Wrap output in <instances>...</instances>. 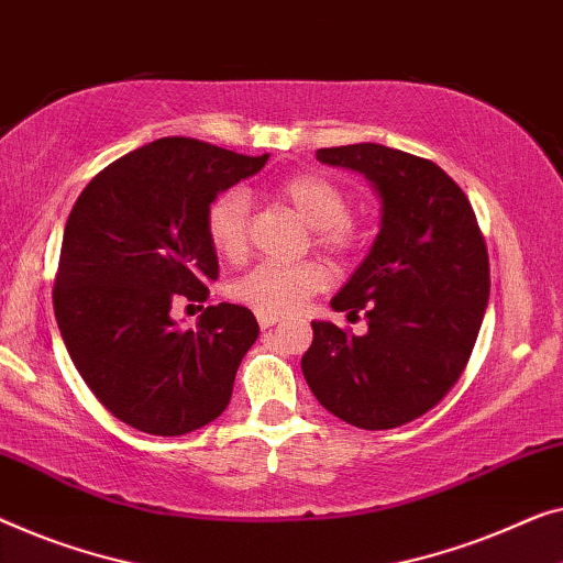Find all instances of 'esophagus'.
Returning <instances> with one entry per match:
<instances>
[{"instance_id": "34e87169", "label": "esophagus", "mask_w": 563, "mask_h": 563, "mask_svg": "<svg viewBox=\"0 0 563 563\" xmlns=\"http://www.w3.org/2000/svg\"><path fill=\"white\" fill-rule=\"evenodd\" d=\"M256 320H258V328H262V330H268V328H274L276 322H279V314H266V312H256Z\"/></svg>"}]
</instances>
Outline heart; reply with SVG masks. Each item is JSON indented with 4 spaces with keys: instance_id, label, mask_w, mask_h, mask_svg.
Returning <instances> with one entry per match:
<instances>
[{
    "instance_id": "b5f03b06",
    "label": "heart",
    "mask_w": 563,
    "mask_h": 563,
    "mask_svg": "<svg viewBox=\"0 0 563 563\" xmlns=\"http://www.w3.org/2000/svg\"><path fill=\"white\" fill-rule=\"evenodd\" d=\"M276 198L314 231V241L332 254L353 246L355 231L347 221V198L335 183L320 175H295L276 185ZM206 231L213 251L225 262H239L246 254L249 200L241 190H225L208 206ZM328 272L320 264H274L264 262L243 274L231 287L233 299L256 312L287 314L309 295L324 289Z\"/></svg>"
}]
</instances>
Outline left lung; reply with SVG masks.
Here are the masks:
<instances>
[{
    "mask_svg": "<svg viewBox=\"0 0 563 563\" xmlns=\"http://www.w3.org/2000/svg\"><path fill=\"white\" fill-rule=\"evenodd\" d=\"M317 159L371 183L378 235L342 289L335 312H363L365 335L314 320L301 355L309 390L361 429H394L446 396L475 347L490 266L464 192L434 162L383 144L317 150Z\"/></svg>",
    "mask_w": 563,
    "mask_h": 563,
    "instance_id": "1",
    "label": "left lung"
}]
</instances>
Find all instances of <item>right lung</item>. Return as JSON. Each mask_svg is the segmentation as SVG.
I'll use <instances>...</instances> for the list:
<instances>
[{
	"label": "right lung",
	"instance_id": "obj_1",
	"mask_svg": "<svg viewBox=\"0 0 563 563\" xmlns=\"http://www.w3.org/2000/svg\"><path fill=\"white\" fill-rule=\"evenodd\" d=\"M266 162L165 136L111 162L70 210L55 320L86 386L144 434H187L231 404L256 317L221 301L180 330L173 307L208 299L206 284L218 279L208 206Z\"/></svg>",
	"mask_w": 563,
	"mask_h": 563
}]
</instances>
